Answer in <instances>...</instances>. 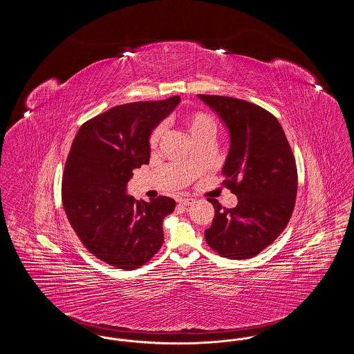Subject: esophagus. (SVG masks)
<instances>
[{
    "mask_svg": "<svg viewBox=\"0 0 354 354\" xmlns=\"http://www.w3.org/2000/svg\"><path fill=\"white\" fill-rule=\"evenodd\" d=\"M178 203L180 205H183V207H188V205H192L195 203V199H192V198H180Z\"/></svg>",
    "mask_w": 354,
    "mask_h": 354,
    "instance_id": "obj_1",
    "label": "esophagus"
}]
</instances>
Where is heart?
I'll return each mask as SVG.
<instances>
[{
  "label": "heart",
  "mask_w": 354,
  "mask_h": 354,
  "mask_svg": "<svg viewBox=\"0 0 354 354\" xmlns=\"http://www.w3.org/2000/svg\"><path fill=\"white\" fill-rule=\"evenodd\" d=\"M182 122L185 124L188 134L194 140L203 138V136H214L216 131V122L212 115L205 111H188L182 117ZM166 135V124L159 123L156 124L149 135V147L155 150Z\"/></svg>",
  "instance_id": "1"
}]
</instances>
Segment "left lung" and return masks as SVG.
Wrapping results in <instances>:
<instances>
[{"instance_id":"obj_1","label":"left lung","mask_w":354,"mask_h":354,"mask_svg":"<svg viewBox=\"0 0 354 354\" xmlns=\"http://www.w3.org/2000/svg\"><path fill=\"white\" fill-rule=\"evenodd\" d=\"M230 130L223 185L237 196L235 208L209 201L215 218L205 230L207 244L223 257L251 259L286 230L297 194V169L283 127L251 102L204 95Z\"/></svg>"}]
</instances>
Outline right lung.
I'll use <instances>...</instances> for the list:
<instances>
[{"label": "right lung", "instance_id": "right-lung-1", "mask_svg": "<svg viewBox=\"0 0 354 354\" xmlns=\"http://www.w3.org/2000/svg\"><path fill=\"white\" fill-rule=\"evenodd\" d=\"M180 98L115 106L84 122L68 152L62 203L86 250L119 270L145 266L163 244V219L176 203L126 194L133 169L150 160L149 135Z\"/></svg>", "mask_w": 354, "mask_h": 354}]
</instances>
